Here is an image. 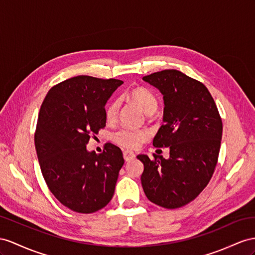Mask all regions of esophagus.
<instances>
[{
    "mask_svg": "<svg viewBox=\"0 0 255 255\" xmlns=\"http://www.w3.org/2000/svg\"><path fill=\"white\" fill-rule=\"evenodd\" d=\"M135 157V154L132 151H124V159L126 161L131 160Z\"/></svg>",
    "mask_w": 255,
    "mask_h": 255,
    "instance_id": "esophagus-1",
    "label": "esophagus"
}]
</instances>
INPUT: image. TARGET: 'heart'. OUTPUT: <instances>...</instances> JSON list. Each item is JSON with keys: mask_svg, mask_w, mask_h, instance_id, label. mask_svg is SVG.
Masks as SVG:
<instances>
[{"mask_svg": "<svg viewBox=\"0 0 255 255\" xmlns=\"http://www.w3.org/2000/svg\"><path fill=\"white\" fill-rule=\"evenodd\" d=\"M129 98L143 110L145 114L155 111L157 108V99L153 95L151 90L144 87H136L129 91ZM122 107V100L120 98H115L109 103L106 110V115L108 121L112 122L116 120ZM149 136V132L146 129H131L124 127L117 130L112 135V139L117 144L127 147L135 148L140 146L143 142L146 141Z\"/></svg>", "mask_w": 255, "mask_h": 255, "instance_id": "1", "label": "heart"}]
</instances>
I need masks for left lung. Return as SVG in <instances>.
I'll return each mask as SVG.
<instances>
[{
  "mask_svg": "<svg viewBox=\"0 0 255 255\" xmlns=\"http://www.w3.org/2000/svg\"><path fill=\"white\" fill-rule=\"evenodd\" d=\"M164 96V119L153 145L170 156L138 155L144 165L141 183L148 200L167 209L187 205L202 192L217 166L222 120L204 84L178 70L143 76Z\"/></svg>",
  "mask_w": 255,
  "mask_h": 255,
  "instance_id": "1",
  "label": "left lung"
}]
</instances>
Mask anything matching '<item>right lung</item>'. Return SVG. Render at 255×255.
<instances>
[{
  "instance_id": "1",
  "label": "right lung",
  "mask_w": 255,
  "mask_h": 255,
  "mask_svg": "<svg viewBox=\"0 0 255 255\" xmlns=\"http://www.w3.org/2000/svg\"><path fill=\"white\" fill-rule=\"evenodd\" d=\"M123 81L80 75L51 87L41 106L34 134L42 174L63 206L93 213L112 199L124 165L119 146L88 152L91 133L106 127V103Z\"/></svg>"
}]
</instances>
